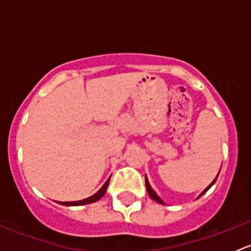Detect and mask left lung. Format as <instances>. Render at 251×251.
I'll use <instances>...</instances> for the list:
<instances>
[{
    "mask_svg": "<svg viewBox=\"0 0 251 251\" xmlns=\"http://www.w3.org/2000/svg\"><path fill=\"white\" fill-rule=\"evenodd\" d=\"M217 176H219V175H217ZM216 178H217V177H216ZM216 178H215V179H214V181H212V182H211V184H210V186H207V187H206V188H205V189H204V192H203V193H201V196H199V197H201V196H203V194L205 193V192H206V191H207V189H209V188H210V187H211V186H212V184H214V183H215V181H216ZM146 187H147V191H148V194H149V197H151V199H153V201H158V203H160V204H164V203H163V201H161V199H160V198H159V197H158V196H156V193H155V192H154V191H153V189H151V184H149L148 179H147V176H146ZM199 197H198V198H199Z\"/></svg>",
    "mask_w": 251,
    "mask_h": 251,
    "instance_id": "left-lung-1",
    "label": "left lung"
}]
</instances>
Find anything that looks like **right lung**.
<instances>
[{
	"label": "right lung",
	"mask_w": 251,
	"mask_h": 251,
	"mask_svg": "<svg viewBox=\"0 0 251 251\" xmlns=\"http://www.w3.org/2000/svg\"><path fill=\"white\" fill-rule=\"evenodd\" d=\"M109 181H110V178H108L107 182H105V183L103 184L102 188H100V191L97 192V193L93 194L92 197H88V198L82 199V201H59V204L67 205V206H70V205H86V204L95 203V201H100V199L102 198L103 196H104L105 192H107V188H108V184H109Z\"/></svg>",
	"instance_id": "1"
}]
</instances>
